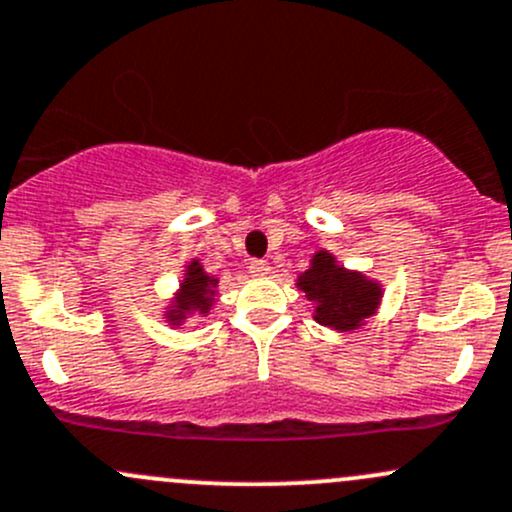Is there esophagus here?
<instances>
[{"mask_svg":"<svg viewBox=\"0 0 512 512\" xmlns=\"http://www.w3.org/2000/svg\"><path fill=\"white\" fill-rule=\"evenodd\" d=\"M247 270L255 274V277H265V274H270V265L265 260H252Z\"/></svg>","mask_w":512,"mask_h":512,"instance_id":"1","label":"esophagus"}]
</instances>
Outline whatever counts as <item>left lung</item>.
<instances>
[{
  "label": "left lung",
  "instance_id": "8db88e82",
  "mask_svg": "<svg viewBox=\"0 0 512 512\" xmlns=\"http://www.w3.org/2000/svg\"><path fill=\"white\" fill-rule=\"evenodd\" d=\"M297 287L314 304V321L333 331H355L383 301V287L363 272L338 265L336 255L319 250L311 257L309 270L301 272Z\"/></svg>",
  "mask_w": 512,
  "mask_h": 512
}]
</instances>
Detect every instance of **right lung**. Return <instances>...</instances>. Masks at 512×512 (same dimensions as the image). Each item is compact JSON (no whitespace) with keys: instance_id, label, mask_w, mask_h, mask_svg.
I'll use <instances>...</instances> for the list:
<instances>
[{"instance_id":"right-lung-1","label":"right lung","mask_w":512,"mask_h":512,"mask_svg":"<svg viewBox=\"0 0 512 512\" xmlns=\"http://www.w3.org/2000/svg\"><path fill=\"white\" fill-rule=\"evenodd\" d=\"M215 297H218V277H215V274H208L203 270L201 260L193 257L186 265L184 279H181L174 299L166 306L164 319L169 321V326L179 328L184 326L186 319H191V316H208V311H211L215 304Z\"/></svg>"}]
</instances>
